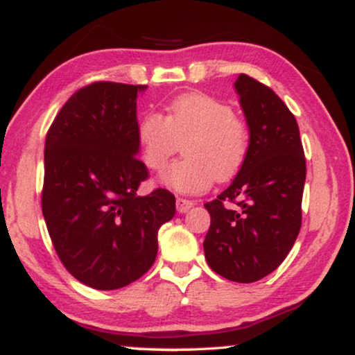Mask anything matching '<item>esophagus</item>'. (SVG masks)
Segmentation results:
<instances>
[{"label": "esophagus", "instance_id": "34e87169", "mask_svg": "<svg viewBox=\"0 0 355 355\" xmlns=\"http://www.w3.org/2000/svg\"><path fill=\"white\" fill-rule=\"evenodd\" d=\"M175 205H177V211L178 213H187L188 209L191 208L193 205V201L191 200H187V198H180V196H178L177 198V201H175Z\"/></svg>", "mask_w": 355, "mask_h": 355}]
</instances>
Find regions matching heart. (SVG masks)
I'll list each match as a JSON object with an SVG mask.
<instances>
[{
  "label": "heart",
  "instance_id": "obj_1",
  "mask_svg": "<svg viewBox=\"0 0 355 355\" xmlns=\"http://www.w3.org/2000/svg\"><path fill=\"white\" fill-rule=\"evenodd\" d=\"M141 159L162 170L185 142L182 160L162 173V182L180 193H203L216 180H230L248 159L250 134L231 105L206 93H185L165 106L162 116L149 111L137 125Z\"/></svg>",
  "mask_w": 355,
  "mask_h": 355
}]
</instances>
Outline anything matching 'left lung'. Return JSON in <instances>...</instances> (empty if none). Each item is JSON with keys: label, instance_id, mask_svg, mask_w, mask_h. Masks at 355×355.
<instances>
[{"label": "left lung", "instance_id": "obj_1", "mask_svg": "<svg viewBox=\"0 0 355 355\" xmlns=\"http://www.w3.org/2000/svg\"><path fill=\"white\" fill-rule=\"evenodd\" d=\"M236 89L249 125V154L234 182L205 203L211 224L203 248L218 275L252 284L275 270L297 241L306 160L297 119L275 92L245 73Z\"/></svg>", "mask_w": 355, "mask_h": 355}]
</instances>
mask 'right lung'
<instances>
[{"label": "right lung", "mask_w": 355, "mask_h": 355, "mask_svg": "<svg viewBox=\"0 0 355 355\" xmlns=\"http://www.w3.org/2000/svg\"><path fill=\"white\" fill-rule=\"evenodd\" d=\"M146 85L95 82L62 106L46 136L42 214L64 267L82 284L116 290L149 270L175 196L155 188L137 159V92Z\"/></svg>", "instance_id": "right-lung-1"}]
</instances>
